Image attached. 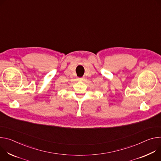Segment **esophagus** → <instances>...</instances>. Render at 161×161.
Instances as JSON below:
<instances>
[{"label": "esophagus", "instance_id": "obj_1", "mask_svg": "<svg viewBox=\"0 0 161 161\" xmlns=\"http://www.w3.org/2000/svg\"><path fill=\"white\" fill-rule=\"evenodd\" d=\"M79 80H82V81H84L85 80V77H81V78H79L78 79Z\"/></svg>", "mask_w": 161, "mask_h": 161}]
</instances>
